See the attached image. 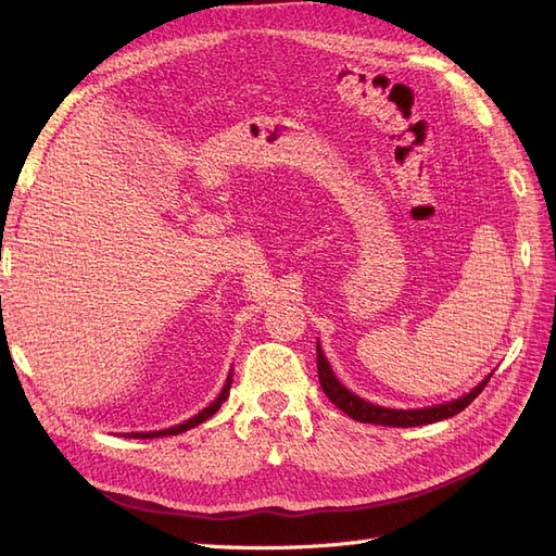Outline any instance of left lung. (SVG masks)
<instances>
[{
  "label": "left lung",
  "mask_w": 556,
  "mask_h": 556,
  "mask_svg": "<svg viewBox=\"0 0 556 556\" xmlns=\"http://www.w3.org/2000/svg\"><path fill=\"white\" fill-rule=\"evenodd\" d=\"M317 378L319 384H323V392L329 396V401L333 406H339L345 415H350L357 422H366V425H382V427H422V425H433L441 422V419H447L452 415L462 413L470 401H473L482 390L484 384L490 382V378H484L476 390H470L466 396L457 399V401H447L441 403V406H431V408H422V410H392V408H380L368 403L364 399H359L357 394H352L350 390L336 380V376L331 374L329 362L325 359L323 350L317 345Z\"/></svg>",
  "instance_id": "8db88e82"
}]
</instances>
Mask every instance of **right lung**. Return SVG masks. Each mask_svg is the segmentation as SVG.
I'll return each instance as SVG.
<instances>
[{
    "label": "right lung",
    "instance_id": "right-lung-1",
    "mask_svg": "<svg viewBox=\"0 0 556 556\" xmlns=\"http://www.w3.org/2000/svg\"><path fill=\"white\" fill-rule=\"evenodd\" d=\"M229 387H231V376L227 378V382H225V387H223V392H220V396H217L208 408H204L201 410L199 415H194L192 419H188V422H182V425H178V427H172V429H162V431H150V433H131V439H162V435H176V433H182V431H188V429H192V427H197V425H201V422H206V419L211 417V415H215L217 413V408L223 406V401L229 396Z\"/></svg>",
    "mask_w": 556,
    "mask_h": 556
}]
</instances>
